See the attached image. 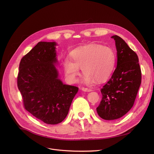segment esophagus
I'll return each mask as SVG.
<instances>
[{
	"label": "esophagus",
	"mask_w": 154,
	"mask_h": 154,
	"mask_svg": "<svg viewBox=\"0 0 154 154\" xmlns=\"http://www.w3.org/2000/svg\"><path fill=\"white\" fill-rule=\"evenodd\" d=\"M82 91H87V92H89V91H91V89H90V88H88L82 87Z\"/></svg>",
	"instance_id": "obj_1"
}]
</instances>
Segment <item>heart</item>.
Here are the masks:
<instances>
[{
    "mask_svg": "<svg viewBox=\"0 0 154 154\" xmlns=\"http://www.w3.org/2000/svg\"><path fill=\"white\" fill-rule=\"evenodd\" d=\"M63 63L67 80L75 83L79 75V69L84 74L83 82L90 85L106 82L112 74L116 66L114 51L108 47L91 45L78 48L70 54Z\"/></svg>",
    "mask_w": 154,
    "mask_h": 154,
    "instance_id": "heart-1",
    "label": "heart"
}]
</instances>
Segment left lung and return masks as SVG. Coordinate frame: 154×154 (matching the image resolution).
Listing matches in <instances>:
<instances>
[{
	"label": "left lung",
	"mask_w": 154,
	"mask_h": 154,
	"mask_svg": "<svg viewBox=\"0 0 154 154\" xmlns=\"http://www.w3.org/2000/svg\"><path fill=\"white\" fill-rule=\"evenodd\" d=\"M111 38L116 42L117 67L100 90L102 97L97 108L98 116L105 120L119 119L132 108L141 80L137 54L120 36Z\"/></svg>",
	"instance_id": "left-lung-1"
}]
</instances>
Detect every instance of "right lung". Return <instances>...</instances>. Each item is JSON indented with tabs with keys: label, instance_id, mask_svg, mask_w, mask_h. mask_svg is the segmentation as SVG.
I'll return each instance as SVG.
<instances>
[{
	"label": "right lung",
	"instance_id": "add662e5",
	"mask_svg": "<svg viewBox=\"0 0 154 154\" xmlns=\"http://www.w3.org/2000/svg\"><path fill=\"white\" fill-rule=\"evenodd\" d=\"M56 42H40L21 59L17 78L26 110L46 124L57 125L69 112L77 87L63 84L54 64Z\"/></svg>",
	"mask_w": 154,
	"mask_h": 154
}]
</instances>
